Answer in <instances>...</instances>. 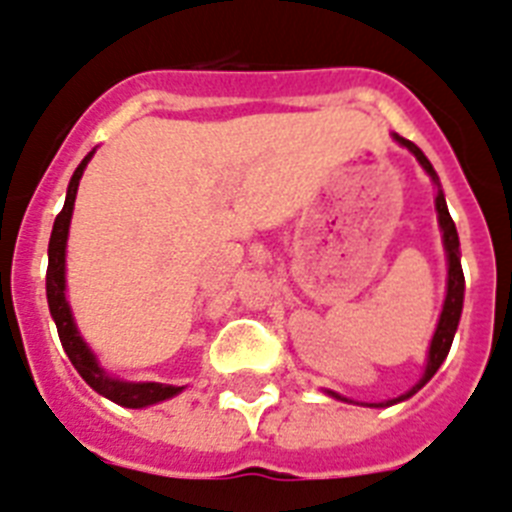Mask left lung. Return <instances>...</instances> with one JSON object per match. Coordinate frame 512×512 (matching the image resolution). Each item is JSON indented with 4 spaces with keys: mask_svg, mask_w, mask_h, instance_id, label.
<instances>
[{
    "mask_svg": "<svg viewBox=\"0 0 512 512\" xmlns=\"http://www.w3.org/2000/svg\"><path fill=\"white\" fill-rule=\"evenodd\" d=\"M393 140L401 148H406L411 156L419 161L427 176L432 179L435 184V210H437V223H440V231H442V247H445V260H448V286H445V302H442V312H440V320H437V328H435V336H432V343H429V351H427V367H424V375L419 377L414 388H409L403 395L398 398H390V401H380V403H359V401H349V398H343L341 393L336 390H325L330 398H338V401H346V403H359V406H369V409H388L393 403H401V401H409L411 395L419 393V390L427 385L435 372L440 369V364L445 362V356H448L450 346H453V338H455V330H458V322H461V312H463V291H466V281H463V268H461V242H458V231H455V223L448 213V203H445V195H442V184H440V176L437 171L432 169V163L429 158L424 156L422 150L416 148L411 140L406 137L395 135L393 132Z\"/></svg>",
    "mask_w": 512,
    "mask_h": 512,
    "instance_id": "8db88e82",
    "label": "left lung"
}]
</instances>
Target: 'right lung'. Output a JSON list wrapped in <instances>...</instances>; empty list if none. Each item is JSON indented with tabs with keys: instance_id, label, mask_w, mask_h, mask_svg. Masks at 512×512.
Returning <instances> with one entry per match:
<instances>
[{
	"instance_id": "add662e5",
	"label": "right lung",
	"mask_w": 512,
	"mask_h": 512,
	"mask_svg": "<svg viewBox=\"0 0 512 512\" xmlns=\"http://www.w3.org/2000/svg\"><path fill=\"white\" fill-rule=\"evenodd\" d=\"M93 153H96V148L90 150L88 156L80 161L75 174H72L70 184H67L64 208L57 216V221H54V229H51L49 270H46V299H49L51 317L57 322L59 341H62L64 351L70 356L72 367L80 372V377H83L98 395L119 403L124 409H145V406L169 401V398L179 395L184 390V385L182 388H176V385H163V382H130L109 375V372L101 367V362H98V356L93 354V349L85 343V338L80 336L75 317H72V307L70 302H67V236H70V221L72 210H75L77 184L83 179V171L85 166H88L90 158H93Z\"/></svg>"
}]
</instances>
